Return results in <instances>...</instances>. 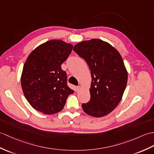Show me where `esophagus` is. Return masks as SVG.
I'll list each match as a JSON object with an SVG mask.
<instances>
[{
  "label": "esophagus",
  "instance_id": "1",
  "mask_svg": "<svg viewBox=\"0 0 154 154\" xmlns=\"http://www.w3.org/2000/svg\"><path fill=\"white\" fill-rule=\"evenodd\" d=\"M81 87L80 86H77V87H75V90L77 91H79L80 89H81Z\"/></svg>",
  "mask_w": 154,
  "mask_h": 154
}]
</instances>
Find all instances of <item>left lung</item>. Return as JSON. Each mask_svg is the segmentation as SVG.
<instances>
[{"mask_svg":"<svg viewBox=\"0 0 154 154\" xmlns=\"http://www.w3.org/2000/svg\"><path fill=\"white\" fill-rule=\"evenodd\" d=\"M73 51L87 63L91 71V100L82 108L88 115L101 117L115 109L125 90L128 73L119 52L100 39L79 42Z\"/></svg>","mask_w":154,"mask_h":154,"instance_id":"left-lung-1","label":"left lung"}]
</instances>
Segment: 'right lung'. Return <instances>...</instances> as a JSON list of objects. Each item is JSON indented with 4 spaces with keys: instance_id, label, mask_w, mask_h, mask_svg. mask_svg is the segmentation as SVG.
Returning a JSON list of instances; mask_svg holds the SVG:
<instances>
[{
    "instance_id": "right-lung-1",
    "label": "right lung",
    "mask_w": 154,
    "mask_h": 154,
    "mask_svg": "<svg viewBox=\"0 0 154 154\" xmlns=\"http://www.w3.org/2000/svg\"><path fill=\"white\" fill-rule=\"evenodd\" d=\"M72 49L71 44L54 39L39 45L28 56L21 73V88L28 102L38 112L46 115L60 112L74 92L61 67Z\"/></svg>"
}]
</instances>
